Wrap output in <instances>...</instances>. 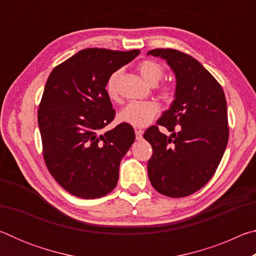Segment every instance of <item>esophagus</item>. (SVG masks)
<instances>
[{
    "mask_svg": "<svg viewBox=\"0 0 256 256\" xmlns=\"http://www.w3.org/2000/svg\"><path fill=\"white\" fill-rule=\"evenodd\" d=\"M136 140H141L144 138V131L142 130H136Z\"/></svg>",
    "mask_w": 256,
    "mask_h": 256,
    "instance_id": "obj_1",
    "label": "esophagus"
}]
</instances>
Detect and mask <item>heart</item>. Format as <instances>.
I'll list each match as a JSON object with an SVG mask.
<instances>
[{"label": "heart", "instance_id": "heart-1", "mask_svg": "<svg viewBox=\"0 0 256 256\" xmlns=\"http://www.w3.org/2000/svg\"><path fill=\"white\" fill-rule=\"evenodd\" d=\"M138 70L146 84H157L164 76V68L158 62L151 60H144L138 64ZM122 71L112 72L106 82V92L112 99L118 97V84ZM164 92H170V89H164ZM159 110L158 105L154 102H132L120 112L118 118L120 122L132 125L136 128H144L152 122Z\"/></svg>", "mask_w": 256, "mask_h": 256}]
</instances>
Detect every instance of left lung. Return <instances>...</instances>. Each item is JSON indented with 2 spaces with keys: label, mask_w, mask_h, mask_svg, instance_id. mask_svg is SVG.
Wrapping results in <instances>:
<instances>
[{
  "label": "left lung",
  "mask_w": 256,
  "mask_h": 256,
  "mask_svg": "<svg viewBox=\"0 0 256 256\" xmlns=\"http://www.w3.org/2000/svg\"><path fill=\"white\" fill-rule=\"evenodd\" d=\"M146 55L166 60L176 78L174 100L144 136L154 150L149 180L164 196H188L210 180L226 150V98L222 86L192 56L164 48ZM159 124L172 132L170 137L158 131Z\"/></svg>",
  "instance_id": "1"
}]
</instances>
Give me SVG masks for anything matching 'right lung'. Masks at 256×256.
I'll list each match as a JSON object with an SVG mask.
<instances>
[{
    "mask_svg": "<svg viewBox=\"0 0 256 256\" xmlns=\"http://www.w3.org/2000/svg\"><path fill=\"white\" fill-rule=\"evenodd\" d=\"M140 50L86 48L54 68L38 110L46 166L78 198L107 196L118 180L120 160L136 140L130 124L99 134L115 116L106 82Z\"/></svg>",
    "mask_w": 256,
    "mask_h": 256,
    "instance_id": "1",
    "label": "right lung"
}]
</instances>
